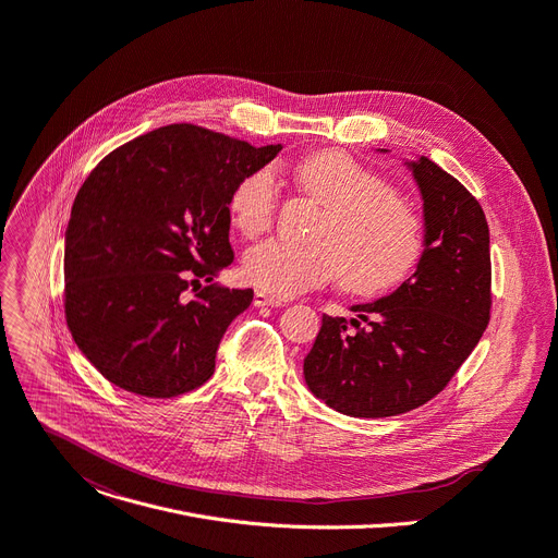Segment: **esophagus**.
I'll return each instance as SVG.
<instances>
[{
  "label": "esophagus",
  "instance_id": "1",
  "mask_svg": "<svg viewBox=\"0 0 558 558\" xmlns=\"http://www.w3.org/2000/svg\"><path fill=\"white\" fill-rule=\"evenodd\" d=\"M253 305H256V307H282L284 300L276 298V295H269L265 291H256V293H253Z\"/></svg>",
  "mask_w": 558,
  "mask_h": 558
}]
</instances>
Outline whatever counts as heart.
I'll use <instances>...</instances> for the list:
<instances>
[{"instance_id":"1","label":"heart","mask_w":558,"mask_h":558,"mask_svg":"<svg viewBox=\"0 0 558 558\" xmlns=\"http://www.w3.org/2000/svg\"><path fill=\"white\" fill-rule=\"evenodd\" d=\"M298 189L325 209L316 244L267 240L246 251L242 278L260 291L291 298L340 278L342 289L376 295L408 278L423 258L425 229L418 214L387 180L327 148L295 167ZM280 205L269 167L246 173L229 195V218L244 238L269 231Z\"/></svg>"}]
</instances>
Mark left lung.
Here are the masks:
<instances>
[{
    "mask_svg": "<svg viewBox=\"0 0 558 558\" xmlns=\"http://www.w3.org/2000/svg\"><path fill=\"white\" fill-rule=\"evenodd\" d=\"M404 165L423 195V258L396 291L353 305L356 318L323 316L302 369L316 398L356 418L398 416L432 400L489 323V229L478 199L425 156Z\"/></svg>",
    "mask_w": 558,
    "mask_h": 558,
    "instance_id": "left-lung-1",
    "label": "left lung"
}]
</instances>
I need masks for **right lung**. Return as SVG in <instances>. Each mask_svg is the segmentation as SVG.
Listing matches in <instances>:
<instances>
[{
    "label": "right lung",
    "mask_w": 558,
    "mask_h": 558,
    "mask_svg": "<svg viewBox=\"0 0 558 558\" xmlns=\"http://www.w3.org/2000/svg\"><path fill=\"white\" fill-rule=\"evenodd\" d=\"M280 144L169 124L99 162L71 209L64 235L66 325L109 383L173 398L207 383L218 344L253 300L214 280L233 263L229 195Z\"/></svg>",
    "instance_id": "obj_1"
}]
</instances>
